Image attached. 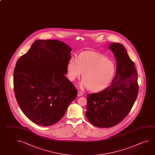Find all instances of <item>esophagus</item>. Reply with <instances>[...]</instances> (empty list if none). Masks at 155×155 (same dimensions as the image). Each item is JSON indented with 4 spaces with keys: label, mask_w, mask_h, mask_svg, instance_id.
Wrapping results in <instances>:
<instances>
[{
    "label": "esophagus",
    "mask_w": 155,
    "mask_h": 155,
    "mask_svg": "<svg viewBox=\"0 0 155 155\" xmlns=\"http://www.w3.org/2000/svg\"><path fill=\"white\" fill-rule=\"evenodd\" d=\"M83 95V94L81 92V91H78V94H77V96L79 97V96H81L82 95Z\"/></svg>",
    "instance_id": "obj_1"
}]
</instances>
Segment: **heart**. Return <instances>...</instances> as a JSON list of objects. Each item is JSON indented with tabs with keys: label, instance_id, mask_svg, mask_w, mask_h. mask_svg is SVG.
Returning <instances> with one entry per match:
<instances>
[{
	"label": "heart",
	"instance_id": "obj_1",
	"mask_svg": "<svg viewBox=\"0 0 155 155\" xmlns=\"http://www.w3.org/2000/svg\"><path fill=\"white\" fill-rule=\"evenodd\" d=\"M115 66L113 61L103 55L92 52L82 53L77 58H72L67 65L68 78L74 81L81 76V87L92 91L105 89L114 77Z\"/></svg>",
	"mask_w": 155,
	"mask_h": 155
}]
</instances>
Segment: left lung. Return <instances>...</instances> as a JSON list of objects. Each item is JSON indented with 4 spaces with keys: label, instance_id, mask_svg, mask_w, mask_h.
<instances>
[{
    "label": "left lung",
    "instance_id": "1",
    "mask_svg": "<svg viewBox=\"0 0 155 155\" xmlns=\"http://www.w3.org/2000/svg\"><path fill=\"white\" fill-rule=\"evenodd\" d=\"M108 48L117 61L116 75L106 89L87 95L86 117L100 128L111 127L121 122L130 111L138 94L137 71L125 47L112 42Z\"/></svg>",
    "mask_w": 155,
    "mask_h": 155
}]
</instances>
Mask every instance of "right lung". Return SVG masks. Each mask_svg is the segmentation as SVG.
Here are the masks:
<instances>
[{"label": "right lung", "instance_id": "add662e5", "mask_svg": "<svg viewBox=\"0 0 155 155\" xmlns=\"http://www.w3.org/2000/svg\"><path fill=\"white\" fill-rule=\"evenodd\" d=\"M72 49L57 40H38L19 58L14 70V91L25 115L38 125L58 122L77 90L65 74Z\"/></svg>", "mask_w": 155, "mask_h": 155}]
</instances>
